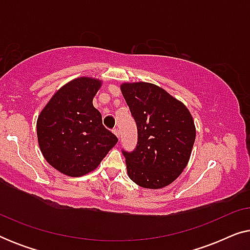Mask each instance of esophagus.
I'll return each mask as SVG.
<instances>
[{"mask_svg": "<svg viewBox=\"0 0 250 250\" xmlns=\"http://www.w3.org/2000/svg\"><path fill=\"white\" fill-rule=\"evenodd\" d=\"M112 132H114V134H115L116 136H117V138L119 139V129H118V128H115L114 131H112Z\"/></svg>", "mask_w": 250, "mask_h": 250, "instance_id": "esophagus-1", "label": "esophagus"}]
</instances>
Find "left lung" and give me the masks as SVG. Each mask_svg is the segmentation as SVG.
<instances>
[{"label":"left lung","mask_w":250,"mask_h":250,"mask_svg":"<svg viewBox=\"0 0 250 250\" xmlns=\"http://www.w3.org/2000/svg\"><path fill=\"white\" fill-rule=\"evenodd\" d=\"M121 90L138 126L136 149L123 151L128 177L146 189L169 186L187 167L196 140L189 109L151 83H123Z\"/></svg>","instance_id":"8db88e82"}]
</instances>
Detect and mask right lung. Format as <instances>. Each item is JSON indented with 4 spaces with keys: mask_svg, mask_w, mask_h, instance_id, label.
Listing matches in <instances>:
<instances>
[{
    "mask_svg": "<svg viewBox=\"0 0 250 250\" xmlns=\"http://www.w3.org/2000/svg\"><path fill=\"white\" fill-rule=\"evenodd\" d=\"M101 85V80L87 76L68 82L37 118L41 152L53 168L67 176H83L94 170L118 142L93 107Z\"/></svg>",
    "mask_w": 250,
    "mask_h": 250,
    "instance_id": "obj_1",
    "label": "right lung"
}]
</instances>
